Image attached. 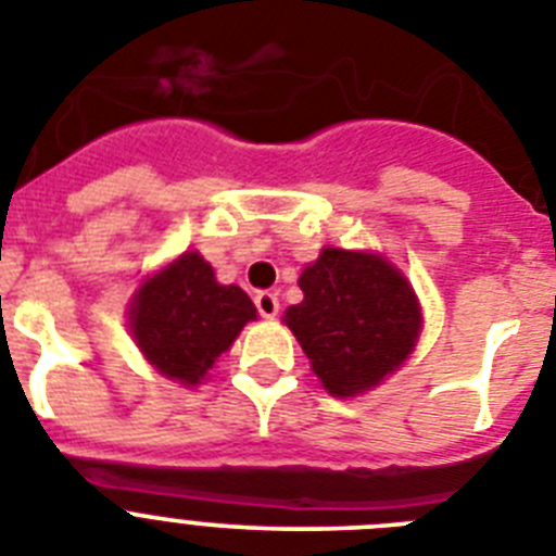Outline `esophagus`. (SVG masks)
<instances>
[{
  "label": "esophagus",
  "instance_id": "1",
  "mask_svg": "<svg viewBox=\"0 0 556 556\" xmlns=\"http://www.w3.org/2000/svg\"><path fill=\"white\" fill-rule=\"evenodd\" d=\"M254 305H256V311H260V316H265V319H274V316L279 314V296L274 291L256 293Z\"/></svg>",
  "mask_w": 556,
  "mask_h": 556
}]
</instances>
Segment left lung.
I'll use <instances>...</instances> for the list:
<instances>
[{
    "mask_svg": "<svg viewBox=\"0 0 556 556\" xmlns=\"http://www.w3.org/2000/svg\"><path fill=\"white\" fill-rule=\"evenodd\" d=\"M305 300L286 311L316 379L336 399L372 390L399 370L421 336V305L381 254L321 249L300 277Z\"/></svg>",
    "mask_w": 556,
    "mask_h": 556,
    "instance_id": "8db88e82",
    "label": "left lung"
}]
</instances>
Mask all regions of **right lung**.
<instances>
[{"label": "right lung", "instance_id": "1", "mask_svg": "<svg viewBox=\"0 0 556 556\" xmlns=\"http://www.w3.org/2000/svg\"><path fill=\"white\" fill-rule=\"evenodd\" d=\"M127 314L149 365L194 387L235 344L245 321L256 319V307L242 288L220 286L198 251H186L138 288Z\"/></svg>", "mask_w": 556, "mask_h": 556}]
</instances>
